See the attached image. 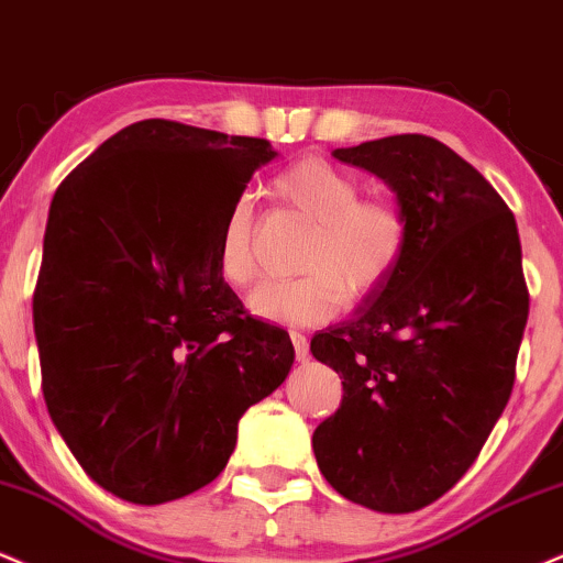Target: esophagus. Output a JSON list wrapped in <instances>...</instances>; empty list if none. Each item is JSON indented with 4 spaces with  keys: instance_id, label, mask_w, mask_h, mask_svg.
I'll use <instances>...</instances> for the list:
<instances>
[{
    "instance_id": "esophagus-1",
    "label": "esophagus",
    "mask_w": 563,
    "mask_h": 563,
    "mask_svg": "<svg viewBox=\"0 0 563 563\" xmlns=\"http://www.w3.org/2000/svg\"><path fill=\"white\" fill-rule=\"evenodd\" d=\"M289 340H292V345H295V358L297 361H306L308 358V340H306V334H300V332H289Z\"/></svg>"
}]
</instances>
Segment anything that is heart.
Segmentation results:
<instances>
[{"label": "heart", "mask_w": 563, "mask_h": 563, "mask_svg": "<svg viewBox=\"0 0 563 563\" xmlns=\"http://www.w3.org/2000/svg\"><path fill=\"white\" fill-rule=\"evenodd\" d=\"M271 191L313 221L297 279L263 282L250 295V310L284 327L329 321L345 300L376 292L398 268L408 244V218L389 197H363L353 170L321 155L284 165ZM216 268L231 287H247L257 276L253 205L231 202L216 236Z\"/></svg>", "instance_id": "obj_1"}]
</instances>
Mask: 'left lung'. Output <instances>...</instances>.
I'll use <instances>...</instances> for the list:
<instances>
[{"mask_svg": "<svg viewBox=\"0 0 563 563\" xmlns=\"http://www.w3.org/2000/svg\"><path fill=\"white\" fill-rule=\"evenodd\" d=\"M382 176L406 253L353 319L310 340L342 379L313 432L321 474L374 511H419L468 472L504 413L530 313L514 213L485 176L424 134L334 150Z\"/></svg>", "mask_w": 563, "mask_h": 563, "instance_id": "8db88e82", "label": "left lung"}]
</instances>
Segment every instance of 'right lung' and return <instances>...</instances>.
I'll return each mask as SVG.
<instances>
[{"label":"right lung","mask_w":563,"mask_h":563,"mask_svg":"<svg viewBox=\"0 0 563 563\" xmlns=\"http://www.w3.org/2000/svg\"><path fill=\"white\" fill-rule=\"evenodd\" d=\"M266 139L150 118L52 197L33 289L46 411L99 487L155 506L213 482L236 424L287 379L295 347L244 310L216 236Z\"/></svg>","instance_id":"right-lung-1"}]
</instances>
